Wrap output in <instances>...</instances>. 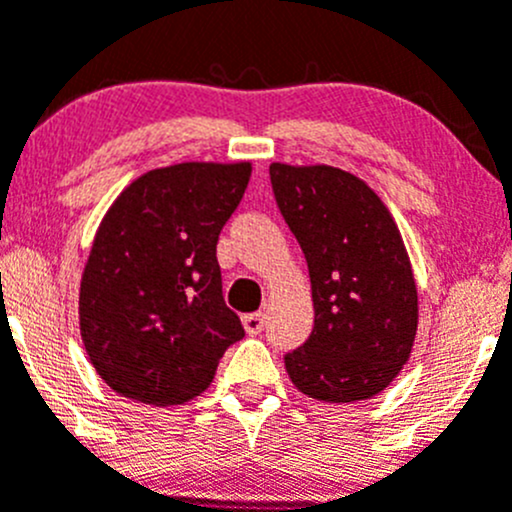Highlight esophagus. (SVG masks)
<instances>
[{
  "label": "esophagus",
  "instance_id": "34e87169",
  "mask_svg": "<svg viewBox=\"0 0 512 512\" xmlns=\"http://www.w3.org/2000/svg\"><path fill=\"white\" fill-rule=\"evenodd\" d=\"M242 325H245L247 335H260L265 330V315L262 312H250V315H242Z\"/></svg>",
  "mask_w": 512,
  "mask_h": 512
}]
</instances>
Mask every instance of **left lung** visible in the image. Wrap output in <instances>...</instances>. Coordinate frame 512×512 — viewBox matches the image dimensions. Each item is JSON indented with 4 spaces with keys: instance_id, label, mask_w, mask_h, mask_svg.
<instances>
[{
    "instance_id": "left-lung-1",
    "label": "left lung",
    "mask_w": 512,
    "mask_h": 512,
    "mask_svg": "<svg viewBox=\"0 0 512 512\" xmlns=\"http://www.w3.org/2000/svg\"><path fill=\"white\" fill-rule=\"evenodd\" d=\"M272 195L310 270L315 327L285 367L300 393L355 403L408 362L418 290L403 237L380 197L337 167H270Z\"/></svg>"
}]
</instances>
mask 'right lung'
I'll return each mask as SVG.
<instances>
[{"label":"right lung","instance_id":"obj_1","mask_svg":"<svg viewBox=\"0 0 512 512\" xmlns=\"http://www.w3.org/2000/svg\"><path fill=\"white\" fill-rule=\"evenodd\" d=\"M252 167L185 162L132 182L99 225L79 287V325L114 393L150 405L195 398L245 337L225 305L217 240Z\"/></svg>","mask_w":512,"mask_h":512}]
</instances>
